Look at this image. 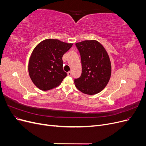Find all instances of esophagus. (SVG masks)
<instances>
[{
	"label": "esophagus",
	"instance_id": "1",
	"mask_svg": "<svg viewBox=\"0 0 146 146\" xmlns=\"http://www.w3.org/2000/svg\"><path fill=\"white\" fill-rule=\"evenodd\" d=\"M68 75L69 76H71V75H72V72L71 71H69V72H68Z\"/></svg>",
	"mask_w": 146,
	"mask_h": 146
}]
</instances>
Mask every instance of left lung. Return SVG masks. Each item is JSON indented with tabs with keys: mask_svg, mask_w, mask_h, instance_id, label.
Segmentation results:
<instances>
[{
	"mask_svg": "<svg viewBox=\"0 0 146 146\" xmlns=\"http://www.w3.org/2000/svg\"><path fill=\"white\" fill-rule=\"evenodd\" d=\"M80 53L82 74L74 79L75 85L83 93L94 95L107 86L111 76V66L105 48L94 40L76 44Z\"/></svg>",
	"mask_w": 146,
	"mask_h": 146,
	"instance_id": "8db88e82",
	"label": "left lung"
}]
</instances>
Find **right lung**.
<instances>
[{"mask_svg": "<svg viewBox=\"0 0 146 146\" xmlns=\"http://www.w3.org/2000/svg\"><path fill=\"white\" fill-rule=\"evenodd\" d=\"M72 44L49 39L35 48L29 63L31 80L39 89L48 91L60 85L67 73L63 70L62 57Z\"/></svg>", "mask_w": 146, "mask_h": 146, "instance_id": "right-lung-1", "label": "right lung"}]
</instances>
